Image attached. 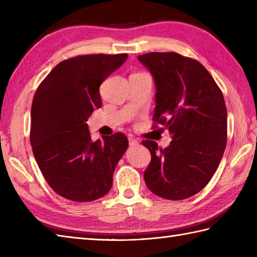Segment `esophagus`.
Here are the masks:
<instances>
[{
    "label": "esophagus",
    "mask_w": 257,
    "mask_h": 257,
    "mask_svg": "<svg viewBox=\"0 0 257 257\" xmlns=\"http://www.w3.org/2000/svg\"><path fill=\"white\" fill-rule=\"evenodd\" d=\"M128 140H129V145H130V146L136 147V146H138V145H139L138 140H137V139H135V138H133V137H129V138H128Z\"/></svg>",
    "instance_id": "34e87169"
}]
</instances>
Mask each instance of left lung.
<instances>
[{
    "label": "left lung",
    "mask_w": 257,
    "mask_h": 257,
    "mask_svg": "<svg viewBox=\"0 0 257 257\" xmlns=\"http://www.w3.org/2000/svg\"><path fill=\"white\" fill-rule=\"evenodd\" d=\"M156 81L152 120L166 125L172 140L158 148L143 140L151 161L145 182L152 193L167 200H184L210 182L224 154L227 111L220 87L206 68L178 53H148L138 57Z\"/></svg>",
    "instance_id": "1"
}]
</instances>
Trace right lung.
<instances>
[{
  "mask_svg": "<svg viewBox=\"0 0 257 257\" xmlns=\"http://www.w3.org/2000/svg\"><path fill=\"white\" fill-rule=\"evenodd\" d=\"M128 54H91L57 64L33 98L30 140L48 185L63 198L89 202L112 185V174L128 148L122 133L92 141L86 121L101 107L99 87Z\"/></svg>",
  "mask_w": 257,
  "mask_h": 257,
  "instance_id": "1",
  "label": "right lung"
}]
</instances>
